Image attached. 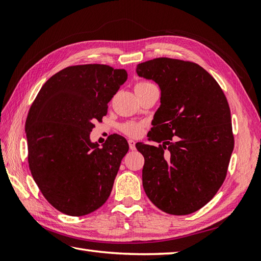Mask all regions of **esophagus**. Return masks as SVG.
<instances>
[{"label": "esophagus", "instance_id": "obj_1", "mask_svg": "<svg viewBox=\"0 0 261 261\" xmlns=\"http://www.w3.org/2000/svg\"><path fill=\"white\" fill-rule=\"evenodd\" d=\"M127 142H129V147H130L131 150H135V149H136V142L132 140V139H130Z\"/></svg>", "mask_w": 261, "mask_h": 261}]
</instances>
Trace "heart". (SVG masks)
I'll use <instances>...</instances> for the list:
<instances>
[{
    "label": "heart",
    "instance_id": "heart-1",
    "mask_svg": "<svg viewBox=\"0 0 261 261\" xmlns=\"http://www.w3.org/2000/svg\"><path fill=\"white\" fill-rule=\"evenodd\" d=\"M148 85H152V83L148 82V81H140L139 83H137L136 88L145 87ZM121 129H122V132L125 134L126 136L138 138L142 135L143 125L141 123H137V122H129V123H125L122 125Z\"/></svg>",
    "mask_w": 261,
    "mask_h": 261
}]
</instances>
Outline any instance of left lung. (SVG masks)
<instances>
[{
	"label": "left lung",
	"instance_id": "1",
	"mask_svg": "<svg viewBox=\"0 0 261 261\" xmlns=\"http://www.w3.org/2000/svg\"><path fill=\"white\" fill-rule=\"evenodd\" d=\"M137 74L162 91L149 136L162 145H136L145 157V192L168 214L196 212L228 173L234 147L228 99L206 70L187 60L154 58L138 65Z\"/></svg>",
	"mask_w": 261,
	"mask_h": 261
}]
</instances>
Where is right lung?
I'll use <instances>...</instances> for the list:
<instances>
[{
    "mask_svg": "<svg viewBox=\"0 0 261 261\" xmlns=\"http://www.w3.org/2000/svg\"><path fill=\"white\" fill-rule=\"evenodd\" d=\"M126 79L124 69L108 65L69 66L51 76L31 104L28 163L42 195L59 212L86 215L109 198L129 145L114 134L98 148L90 134Z\"/></svg>",
    "mask_w": 261,
    "mask_h": 261,
    "instance_id": "add662e5",
    "label": "right lung"
}]
</instances>
